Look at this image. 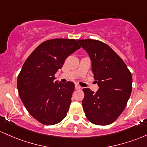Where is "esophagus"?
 Returning <instances> with one entry per match:
<instances>
[{
    "instance_id": "1",
    "label": "esophagus",
    "mask_w": 147,
    "mask_h": 147,
    "mask_svg": "<svg viewBox=\"0 0 147 147\" xmlns=\"http://www.w3.org/2000/svg\"><path fill=\"white\" fill-rule=\"evenodd\" d=\"M75 88H76V90H80V89L81 88V87H80V85H78V84H76V85H75Z\"/></svg>"
}]
</instances>
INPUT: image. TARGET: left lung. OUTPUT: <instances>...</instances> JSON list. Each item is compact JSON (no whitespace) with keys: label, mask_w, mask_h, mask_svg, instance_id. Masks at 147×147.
<instances>
[{"label":"left lung","mask_w":147,"mask_h":147,"mask_svg":"<svg viewBox=\"0 0 147 147\" xmlns=\"http://www.w3.org/2000/svg\"><path fill=\"white\" fill-rule=\"evenodd\" d=\"M92 60L98 90L82 89V105L87 119L96 125L113 123L126 108L132 92V75L122 59L109 46L96 39H78Z\"/></svg>","instance_id":"left-lung-1"}]
</instances>
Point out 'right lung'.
Returning <instances> with one entry per match:
<instances>
[{"mask_svg": "<svg viewBox=\"0 0 147 147\" xmlns=\"http://www.w3.org/2000/svg\"><path fill=\"white\" fill-rule=\"evenodd\" d=\"M80 48L76 39H49L25 61L17 78L19 95L31 116L42 124H56L67 115L75 85L55 82V74Z\"/></svg>", "mask_w": 147, "mask_h": 147, "instance_id": "right-lung-1", "label": "right lung"}]
</instances>
